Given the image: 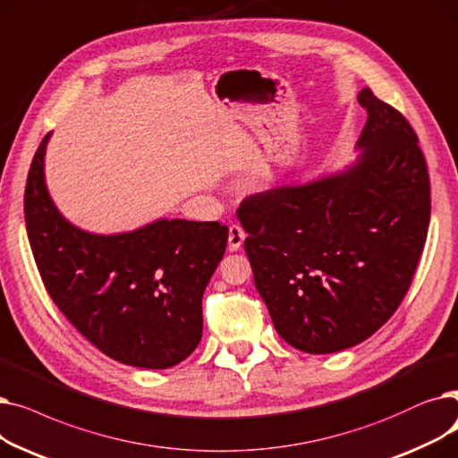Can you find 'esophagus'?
Listing matches in <instances>:
<instances>
[{
  "label": "esophagus",
  "instance_id": "obj_1",
  "mask_svg": "<svg viewBox=\"0 0 458 458\" xmlns=\"http://www.w3.org/2000/svg\"><path fill=\"white\" fill-rule=\"evenodd\" d=\"M244 238H246L244 229H242L241 225L233 224V225L229 227V251H238V250H241V246H242V242H244Z\"/></svg>",
  "mask_w": 458,
  "mask_h": 458
}]
</instances>
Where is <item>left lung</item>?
Returning a JSON list of instances; mask_svg holds the SVG:
<instances>
[{
  "instance_id": "obj_1",
  "label": "left lung",
  "mask_w": 458,
  "mask_h": 458,
  "mask_svg": "<svg viewBox=\"0 0 458 458\" xmlns=\"http://www.w3.org/2000/svg\"><path fill=\"white\" fill-rule=\"evenodd\" d=\"M354 165L238 208L255 287L277 334L310 354L351 348L397 311L427 241L430 182L418 136L365 87Z\"/></svg>"
}]
</instances>
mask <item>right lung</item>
<instances>
[{"mask_svg": "<svg viewBox=\"0 0 458 458\" xmlns=\"http://www.w3.org/2000/svg\"><path fill=\"white\" fill-rule=\"evenodd\" d=\"M48 138L28 173L24 214L50 298L112 360L141 369L181 363L201 341V300L225 253L227 225L158 220L110 236L81 231L59 214L47 190Z\"/></svg>", "mask_w": 458, "mask_h": 458, "instance_id": "obj_1", "label": "right lung"}]
</instances>
